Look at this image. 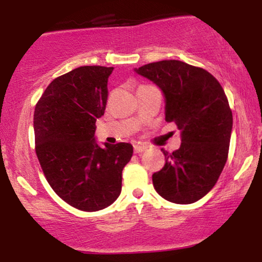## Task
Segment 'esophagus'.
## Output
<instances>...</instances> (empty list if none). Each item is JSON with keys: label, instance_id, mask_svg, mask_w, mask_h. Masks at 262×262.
<instances>
[{"label": "esophagus", "instance_id": "34e87169", "mask_svg": "<svg viewBox=\"0 0 262 262\" xmlns=\"http://www.w3.org/2000/svg\"><path fill=\"white\" fill-rule=\"evenodd\" d=\"M146 149H148V146L144 145V144H137V145H134V152H135V154H139V152L145 151Z\"/></svg>", "mask_w": 262, "mask_h": 262}]
</instances>
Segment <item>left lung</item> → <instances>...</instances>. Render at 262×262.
Segmentation results:
<instances>
[{
    "instance_id": "8db88e82",
    "label": "left lung",
    "mask_w": 262,
    "mask_h": 262,
    "mask_svg": "<svg viewBox=\"0 0 262 262\" xmlns=\"http://www.w3.org/2000/svg\"><path fill=\"white\" fill-rule=\"evenodd\" d=\"M164 93L165 119L181 130V146L165 155L152 175L162 198L189 204L217 183L228 159L233 114L223 87L213 75L180 60H162L135 69Z\"/></svg>"
}]
</instances>
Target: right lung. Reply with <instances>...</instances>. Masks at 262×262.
Segmentation results:
<instances>
[{
  "label": "right lung",
  "instance_id": "add662e5",
  "mask_svg": "<svg viewBox=\"0 0 262 262\" xmlns=\"http://www.w3.org/2000/svg\"><path fill=\"white\" fill-rule=\"evenodd\" d=\"M112 71L80 66L56 77L34 111L35 152L45 179L61 200L85 212L106 208L118 198L122 171L133 155L129 143L101 148L95 139Z\"/></svg>",
  "mask_w": 262,
  "mask_h": 262
}]
</instances>
